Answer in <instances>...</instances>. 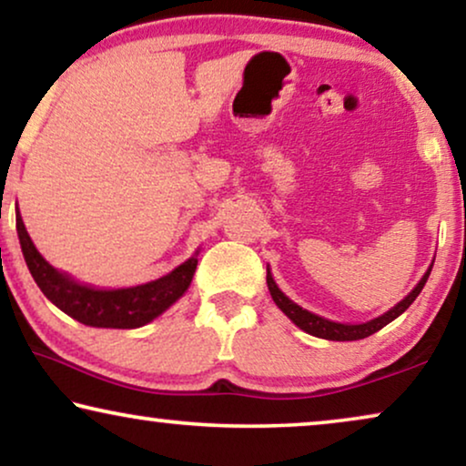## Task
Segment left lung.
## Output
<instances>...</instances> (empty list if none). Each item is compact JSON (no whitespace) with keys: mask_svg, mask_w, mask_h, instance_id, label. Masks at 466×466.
<instances>
[{"mask_svg":"<svg viewBox=\"0 0 466 466\" xmlns=\"http://www.w3.org/2000/svg\"><path fill=\"white\" fill-rule=\"evenodd\" d=\"M431 267H429V271H426L424 276H422V279H420L416 289H413L410 295L403 299V301L394 305L392 309H388L386 314H381L380 318H375V320H369V322H362V324L333 322V320H327V318H322V316L311 314V311H308V309H303L301 305H297L295 301H290V299L286 297L284 292L278 289V284L273 282V276H271L269 267H267V286H269L271 299H273V301H276L278 308L282 309L284 314L289 316L290 320L295 322L299 329L305 330V333H309V335H314V337H320V339H330V341H356V339H365V337L378 333V330L384 329L388 322H392L394 318H399L400 314H403V311L410 308L413 301H416V297L420 295V292H422L426 279H429V276H431Z\"/></svg>","mask_w":466,"mask_h":466,"instance_id":"left-lung-1","label":"left lung"}]
</instances>
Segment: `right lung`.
Returning a JSON list of instances; mask_svg holds the SVG:
<instances>
[{"label":"right lung","instance_id":"1","mask_svg":"<svg viewBox=\"0 0 466 466\" xmlns=\"http://www.w3.org/2000/svg\"><path fill=\"white\" fill-rule=\"evenodd\" d=\"M16 231L21 250L31 276L40 290L56 308L72 316L86 327L97 329H137L161 316L169 305H174L188 290L197 269V257H190L187 263L176 267L167 276L155 282L133 286V289L99 290L93 286L80 284L56 271L48 265L37 248L31 241L27 228L23 225L21 214L16 209Z\"/></svg>","mask_w":466,"mask_h":466}]
</instances>
